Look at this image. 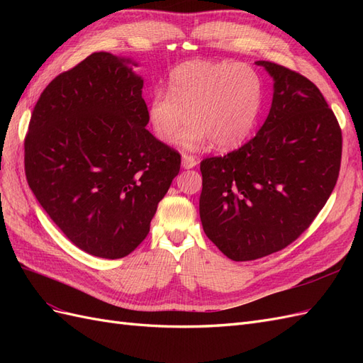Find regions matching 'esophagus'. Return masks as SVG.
<instances>
[{"label":"esophagus","instance_id":"1","mask_svg":"<svg viewBox=\"0 0 363 363\" xmlns=\"http://www.w3.org/2000/svg\"><path fill=\"white\" fill-rule=\"evenodd\" d=\"M196 163H199V160H196V157H194V156H189V155L182 156V167L184 169H191V168L196 167Z\"/></svg>","mask_w":363,"mask_h":363}]
</instances>
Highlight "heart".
<instances>
[{"mask_svg":"<svg viewBox=\"0 0 363 363\" xmlns=\"http://www.w3.org/2000/svg\"><path fill=\"white\" fill-rule=\"evenodd\" d=\"M263 103L260 75L247 65L192 60L169 74L168 92L157 89L147 103V119L155 136L199 150L213 142L218 150H235L250 138Z\"/></svg>","mask_w":363,"mask_h":363,"instance_id":"heart-1","label":"heart"}]
</instances>
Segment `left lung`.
<instances>
[{"mask_svg":"<svg viewBox=\"0 0 363 363\" xmlns=\"http://www.w3.org/2000/svg\"><path fill=\"white\" fill-rule=\"evenodd\" d=\"M256 65L274 80L267 121L239 150L200 164L204 233L236 262L294 242L333 192L342 156L340 127L320 89L281 65Z\"/></svg>","mask_w":363,"mask_h":363,"instance_id":"left-lung-1","label":"left lung"}]
</instances>
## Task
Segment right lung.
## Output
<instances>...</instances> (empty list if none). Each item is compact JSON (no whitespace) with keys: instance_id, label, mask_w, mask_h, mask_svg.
<instances>
[{"instance_id":"1","label":"right lung","mask_w":363,"mask_h":363,"mask_svg":"<svg viewBox=\"0 0 363 363\" xmlns=\"http://www.w3.org/2000/svg\"><path fill=\"white\" fill-rule=\"evenodd\" d=\"M138 63L94 52L62 72L31 113L30 189L63 235L103 259L130 255L150 232L180 171V155L145 128Z\"/></svg>"}]
</instances>
